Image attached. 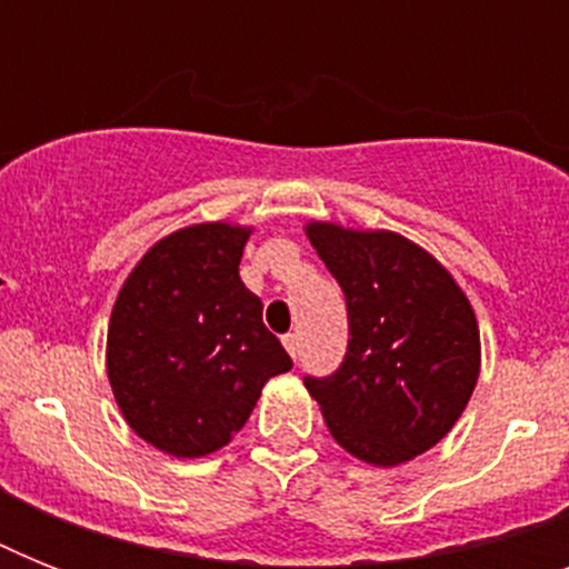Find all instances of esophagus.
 Returning a JSON list of instances; mask_svg holds the SVG:
<instances>
[{"label": "esophagus", "instance_id": "obj_1", "mask_svg": "<svg viewBox=\"0 0 569 569\" xmlns=\"http://www.w3.org/2000/svg\"><path fill=\"white\" fill-rule=\"evenodd\" d=\"M283 346H286V351H289V355H292V357L301 355V337H298V333H286Z\"/></svg>", "mask_w": 569, "mask_h": 569}]
</instances>
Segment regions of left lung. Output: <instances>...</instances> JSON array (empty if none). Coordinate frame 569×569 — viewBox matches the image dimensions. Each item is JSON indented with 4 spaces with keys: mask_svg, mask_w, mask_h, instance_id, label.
Masks as SVG:
<instances>
[{
    "mask_svg": "<svg viewBox=\"0 0 569 569\" xmlns=\"http://www.w3.org/2000/svg\"><path fill=\"white\" fill-rule=\"evenodd\" d=\"M348 307V351L328 378H303L333 440L398 467L449 433L481 366L476 312L437 259L398 232L307 223Z\"/></svg>",
    "mask_w": 569,
    "mask_h": 569,
    "instance_id": "left-lung-1",
    "label": "left lung"
}]
</instances>
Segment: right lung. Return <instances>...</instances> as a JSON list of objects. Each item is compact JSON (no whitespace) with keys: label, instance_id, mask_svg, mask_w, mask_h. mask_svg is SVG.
<instances>
[{"label":"right lung","instance_id":"obj_1","mask_svg":"<svg viewBox=\"0 0 569 569\" xmlns=\"http://www.w3.org/2000/svg\"><path fill=\"white\" fill-rule=\"evenodd\" d=\"M250 230L194 223L147 250L120 289L106 366L129 428L173 458H203L248 422L268 378L292 369L241 283Z\"/></svg>","mask_w":569,"mask_h":569}]
</instances>
